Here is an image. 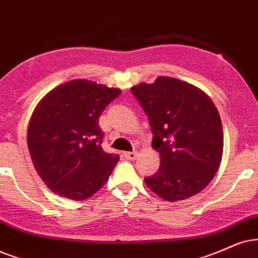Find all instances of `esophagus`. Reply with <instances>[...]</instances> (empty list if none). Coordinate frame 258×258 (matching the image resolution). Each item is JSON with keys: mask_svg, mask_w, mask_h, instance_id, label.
Returning <instances> with one entry per match:
<instances>
[{"mask_svg": "<svg viewBox=\"0 0 258 258\" xmlns=\"http://www.w3.org/2000/svg\"><path fill=\"white\" fill-rule=\"evenodd\" d=\"M123 156H125L128 161H135L137 158V152H125L123 153Z\"/></svg>", "mask_w": 258, "mask_h": 258, "instance_id": "1", "label": "esophagus"}]
</instances>
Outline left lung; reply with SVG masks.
I'll return each mask as SVG.
<instances>
[{
	"label": "left lung",
	"instance_id": "left-lung-1",
	"mask_svg": "<svg viewBox=\"0 0 258 258\" xmlns=\"http://www.w3.org/2000/svg\"><path fill=\"white\" fill-rule=\"evenodd\" d=\"M131 91L148 115L152 148L161 156V167L145 177L146 185L171 202L200 193L223 157V126L213 101L193 84L167 76Z\"/></svg>",
	"mask_w": 258,
	"mask_h": 258
}]
</instances>
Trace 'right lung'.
<instances>
[{"mask_svg": "<svg viewBox=\"0 0 258 258\" xmlns=\"http://www.w3.org/2000/svg\"><path fill=\"white\" fill-rule=\"evenodd\" d=\"M121 93L88 80H74L39 101L27 130L35 170L53 193L82 201L105 185L119 161L103 151L99 118Z\"/></svg>", "mask_w": 258, "mask_h": 258, "instance_id": "right-lung-1", "label": "right lung"}]
</instances>
